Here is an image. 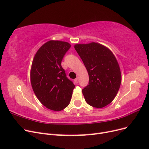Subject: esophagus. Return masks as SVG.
I'll return each mask as SVG.
<instances>
[{"label": "esophagus", "instance_id": "1", "mask_svg": "<svg viewBox=\"0 0 149 149\" xmlns=\"http://www.w3.org/2000/svg\"><path fill=\"white\" fill-rule=\"evenodd\" d=\"M74 82H75L76 84H77V83H78V78L74 79Z\"/></svg>", "mask_w": 149, "mask_h": 149}]
</instances>
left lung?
Masks as SVG:
<instances>
[{
    "label": "left lung",
    "mask_w": 149,
    "mask_h": 149,
    "mask_svg": "<svg viewBox=\"0 0 149 149\" xmlns=\"http://www.w3.org/2000/svg\"><path fill=\"white\" fill-rule=\"evenodd\" d=\"M74 47L89 74V84L82 90L85 101L96 108L106 106L113 101L121 83L120 68L114 54L95 42Z\"/></svg>",
    "instance_id": "1"
}]
</instances>
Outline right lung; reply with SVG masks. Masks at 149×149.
<instances>
[{
  "mask_svg": "<svg viewBox=\"0 0 149 149\" xmlns=\"http://www.w3.org/2000/svg\"><path fill=\"white\" fill-rule=\"evenodd\" d=\"M70 47L66 42L48 41L39 48L31 64L32 89L40 102L52 111H60L68 106L74 88L61 65Z\"/></svg>",
  "mask_w": 149,
  "mask_h": 149,
  "instance_id": "obj_1",
  "label": "right lung"
}]
</instances>
